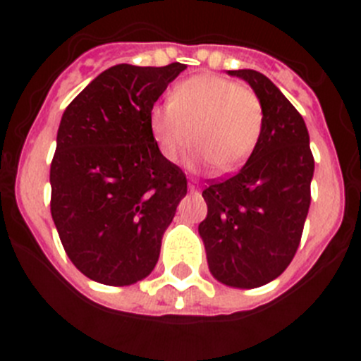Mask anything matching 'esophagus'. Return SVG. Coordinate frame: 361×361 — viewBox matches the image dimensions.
<instances>
[{"label": "esophagus", "mask_w": 361, "mask_h": 361, "mask_svg": "<svg viewBox=\"0 0 361 361\" xmlns=\"http://www.w3.org/2000/svg\"><path fill=\"white\" fill-rule=\"evenodd\" d=\"M188 190L190 192H197L199 190V183L195 180H190V183H188Z\"/></svg>", "instance_id": "obj_1"}]
</instances>
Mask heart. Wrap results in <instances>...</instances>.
Segmentation results:
<instances>
[{
    "mask_svg": "<svg viewBox=\"0 0 361 361\" xmlns=\"http://www.w3.org/2000/svg\"><path fill=\"white\" fill-rule=\"evenodd\" d=\"M152 136L167 162H178L192 145L202 164L232 173L253 154L265 111L253 89L218 75H197L178 83L169 103L148 115Z\"/></svg>",
    "mask_w": 361,
    "mask_h": 361,
    "instance_id": "heart-1",
    "label": "heart"
}]
</instances>
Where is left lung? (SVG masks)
<instances>
[{
  "label": "left lung",
  "instance_id": "obj_1",
  "mask_svg": "<svg viewBox=\"0 0 361 361\" xmlns=\"http://www.w3.org/2000/svg\"><path fill=\"white\" fill-rule=\"evenodd\" d=\"M228 75L250 83L265 122L248 162L235 174L207 181V216L199 224L214 278L235 288H258L285 272L300 245L311 204L314 157L297 108L262 73Z\"/></svg>",
  "mask_w": 361,
  "mask_h": 361
}]
</instances>
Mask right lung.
<instances>
[{"instance_id":"obj_1","label":"right lung","mask_w":361,"mask_h":361,"mask_svg":"<svg viewBox=\"0 0 361 361\" xmlns=\"http://www.w3.org/2000/svg\"><path fill=\"white\" fill-rule=\"evenodd\" d=\"M187 68L116 64L64 110L50 164V213L69 260L92 281L147 278L187 195V176L160 155L152 106Z\"/></svg>"}]
</instances>
